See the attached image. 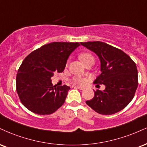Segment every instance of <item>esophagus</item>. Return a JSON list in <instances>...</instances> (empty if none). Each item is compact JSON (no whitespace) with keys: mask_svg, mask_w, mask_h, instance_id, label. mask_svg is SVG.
Wrapping results in <instances>:
<instances>
[{"mask_svg":"<svg viewBox=\"0 0 147 147\" xmlns=\"http://www.w3.org/2000/svg\"><path fill=\"white\" fill-rule=\"evenodd\" d=\"M76 88H78L79 90H84L85 88L84 87H82V86H76Z\"/></svg>","mask_w":147,"mask_h":147,"instance_id":"34e87169","label":"esophagus"}]
</instances>
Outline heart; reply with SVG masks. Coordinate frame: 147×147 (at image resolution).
I'll use <instances>...</instances> for the list:
<instances>
[{"label": "heart", "mask_w": 147, "mask_h": 147, "mask_svg": "<svg viewBox=\"0 0 147 147\" xmlns=\"http://www.w3.org/2000/svg\"><path fill=\"white\" fill-rule=\"evenodd\" d=\"M79 59H81V61H82L84 64L87 62V61H90V60H94V57L90 53H82L79 55ZM73 81L75 82L79 83V84H84V79L81 78V77H75V78L73 79Z\"/></svg>", "instance_id": "obj_1"}]
</instances>
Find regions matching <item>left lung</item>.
Returning <instances> with one entry per match:
<instances>
[{
  "label": "left lung",
  "instance_id": "8db88e82",
  "mask_svg": "<svg viewBox=\"0 0 147 147\" xmlns=\"http://www.w3.org/2000/svg\"><path fill=\"white\" fill-rule=\"evenodd\" d=\"M98 56L100 72L94 84H102L104 90L94 91L92 99L86 104L95 112L111 115L124 109L133 99L138 88L136 63L123 51L102 42H80Z\"/></svg>",
  "mask_w": 147,
  "mask_h": 147
}]
</instances>
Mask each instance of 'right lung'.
Returning <instances> with one entry per match:
<instances>
[{
	"label": "right lung",
	"instance_id": "right-lung-1",
	"mask_svg": "<svg viewBox=\"0 0 147 147\" xmlns=\"http://www.w3.org/2000/svg\"><path fill=\"white\" fill-rule=\"evenodd\" d=\"M78 42H52L28 55L16 76V90L21 102L37 114H53L64 103L70 87L53 86L51 77L61 72Z\"/></svg>",
	"mask_w": 147,
	"mask_h": 147
}]
</instances>
